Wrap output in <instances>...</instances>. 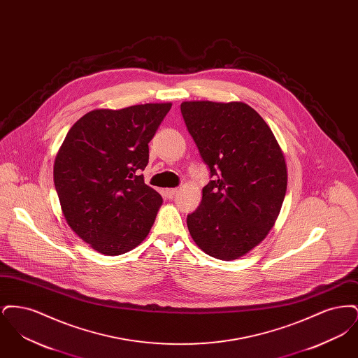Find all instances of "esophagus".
<instances>
[{"mask_svg": "<svg viewBox=\"0 0 358 358\" xmlns=\"http://www.w3.org/2000/svg\"><path fill=\"white\" fill-rule=\"evenodd\" d=\"M177 192H178L177 187H171V189H166V190H165V193H166V196H168L169 199H173V197L177 194Z\"/></svg>", "mask_w": 358, "mask_h": 358, "instance_id": "1", "label": "esophagus"}]
</instances>
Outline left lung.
<instances>
[{"label": "left lung", "instance_id": "8db88e82", "mask_svg": "<svg viewBox=\"0 0 358 358\" xmlns=\"http://www.w3.org/2000/svg\"><path fill=\"white\" fill-rule=\"evenodd\" d=\"M181 114L212 178L187 215V229L205 254L238 259L267 236L279 215L287 189L285 155L245 103L184 102Z\"/></svg>", "mask_w": 358, "mask_h": 358}]
</instances>
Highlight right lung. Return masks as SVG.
Masks as SVG:
<instances>
[{"mask_svg":"<svg viewBox=\"0 0 358 358\" xmlns=\"http://www.w3.org/2000/svg\"><path fill=\"white\" fill-rule=\"evenodd\" d=\"M171 103L94 110L69 129L53 166L72 231L103 255H122L148 236L162 197L143 181L149 142Z\"/></svg>","mask_w":358,"mask_h":358,"instance_id":"obj_1","label":"right lung"}]
</instances>
